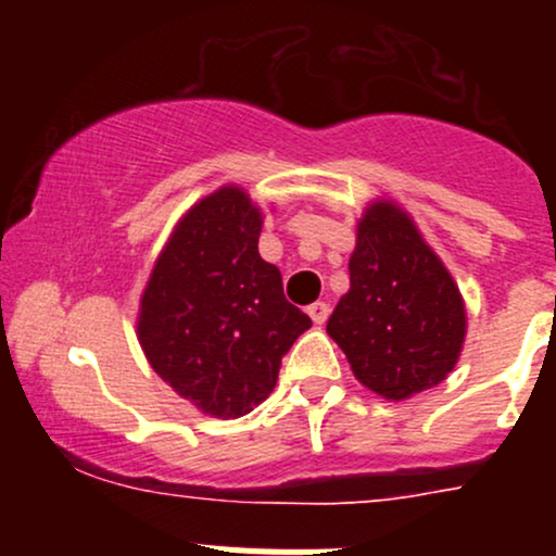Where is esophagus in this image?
<instances>
[{
    "mask_svg": "<svg viewBox=\"0 0 556 556\" xmlns=\"http://www.w3.org/2000/svg\"><path fill=\"white\" fill-rule=\"evenodd\" d=\"M308 316L314 318V324H318V327H321V324L329 318V305L321 303V300H316V303L308 305Z\"/></svg>",
    "mask_w": 556,
    "mask_h": 556,
    "instance_id": "esophagus-1",
    "label": "esophagus"
}]
</instances>
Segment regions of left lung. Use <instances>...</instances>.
I'll list each match as a JSON object with an SVG mask.
<instances>
[{"label":"left lung","instance_id":"left-lung-1","mask_svg":"<svg viewBox=\"0 0 556 556\" xmlns=\"http://www.w3.org/2000/svg\"><path fill=\"white\" fill-rule=\"evenodd\" d=\"M465 329L460 290L416 222L374 201L358 222L350 290L327 324L355 379L394 402L437 387L460 358Z\"/></svg>","mask_w":556,"mask_h":556}]
</instances>
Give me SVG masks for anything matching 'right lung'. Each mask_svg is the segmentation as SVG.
Masks as SVG:
<instances>
[{
    "mask_svg": "<svg viewBox=\"0 0 556 556\" xmlns=\"http://www.w3.org/2000/svg\"><path fill=\"white\" fill-rule=\"evenodd\" d=\"M264 214L238 185L177 222L140 295L138 342L167 384L214 418H240L271 394L282 355L311 327L258 256Z\"/></svg>",
    "mask_w": 556,
    "mask_h": 556,
    "instance_id": "obj_1",
    "label": "right lung"
}]
</instances>
